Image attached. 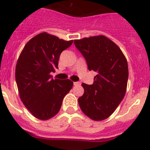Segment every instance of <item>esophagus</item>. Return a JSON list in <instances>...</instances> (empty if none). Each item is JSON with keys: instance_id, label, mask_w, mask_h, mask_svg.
Returning a JSON list of instances; mask_svg holds the SVG:
<instances>
[{"instance_id": "1", "label": "esophagus", "mask_w": 150, "mask_h": 150, "mask_svg": "<svg viewBox=\"0 0 150 150\" xmlns=\"http://www.w3.org/2000/svg\"><path fill=\"white\" fill-rule=\"evenodd\" d=\"M80 84H81V83H80V82H74V86H80Z\"/></svg>"}]
</instances>
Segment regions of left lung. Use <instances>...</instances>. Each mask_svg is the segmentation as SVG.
<instances>
[{"label":"left lung","mask_w":150,"mask_h":150,"mask_svg":"<svg viewBox=\"0 0 150 150\" xmlns=\"http://www.w3.org/2000/svg\"><path fill=\"white\" fill-rule=\"evenodd\" d=\"M88 69L96 73L92 85L82 83L84 93L78 98L82 112L94 121L112 115L126 93L128 66L117 45L104 35L74 40Z\"/></svg>","instance_id":"obj_1"}]
</instances>
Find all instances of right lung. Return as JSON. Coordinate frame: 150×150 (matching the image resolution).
Returning <instances> with one entry per match:
<instances>
[{"label":"right lung","mask_w":150,"mask_h":150,"mask_svg":"<svg viewBox=\"0 0 150 150\" xmlns=\"http://www.w3.org/2000/svg\"><path fill=\"white\" fill-rule=\"evenodd\" d=\"M73 41L42 33L25 45L16 66V82L24 105L33 116L48 120L59 112L62 101L72 89L70 80L53 79L61 52Z\"/></svg>","instance_id":"right-lung-1"}]
</instances>
